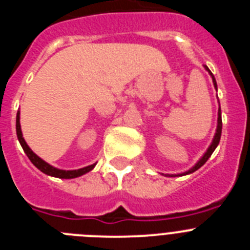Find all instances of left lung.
Masks as SVG:
<instances>
[{
  "mask_svg": "<svg viewBox=\"0 0 250 250\" xmlns=\"http://www.w3.org/2000/svg\"><path fill=\"white\" fill-rule=\"evenodd\" d=\"M205 67H207V66H205ZM207 70L209 72H210V70H209V68H208V67H207ZM210 75H211V77H213L214 86H215V89H216V81H215V79H214V76H213V74H211V72H210ZM222 125H223V124H222V111H220V109H219V112H218V127H216V132H215V136H214L213 143H211V145H210V146H209L208 151L204 154V156H203V158L200 159L199 161H198V164H196L194 167H191V169L189 170V171H187V173L182 174V175H185V174H190V173H193V171H195V170H198L200 167H203V165H204L205 163H207L208 159L210 158V155H211V154H213V151H214V150H215V147L218 146V144H219L220 136H222Z\"/></svg>",
  "mask_w": 250,
  "mask_h": 250,
  "instance_id": "left-lung-1",
  "label": "left lung"
}]
</instances>
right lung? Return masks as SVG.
I'll list each match as a JSON object with an SVG mask.
<instances>
[{
    "label": "right lung",
    "mask_w": 250,
    "mask_h": 250,
    "mask_svg": "<svg viewBox=\"0 0 250 250\" xmlns=\"http://www.w3.org/2000/svg\"><path fill=\"white\" fill-rule=\"evenodd\" d=\"M16 132H17V138H19L20 144H21L23 151L26 152V155H27L28 159L31 160V163H32L37 169H40L42 173L47 174V175L55 176V178H61V179H72V178H77V176L83 175V174L89 173L90 170L94 169L95 164L89 165V167H83V169H79V170H60L54 167H51V165H48L47 163H45L42 159L39 158V156H37L36 154H35V152L27 146L25 139L22 138L21 125H20V112H17V116H16Z\"/></svg>",
    "instance_id": "right-lung-1"
}]
</instances>
